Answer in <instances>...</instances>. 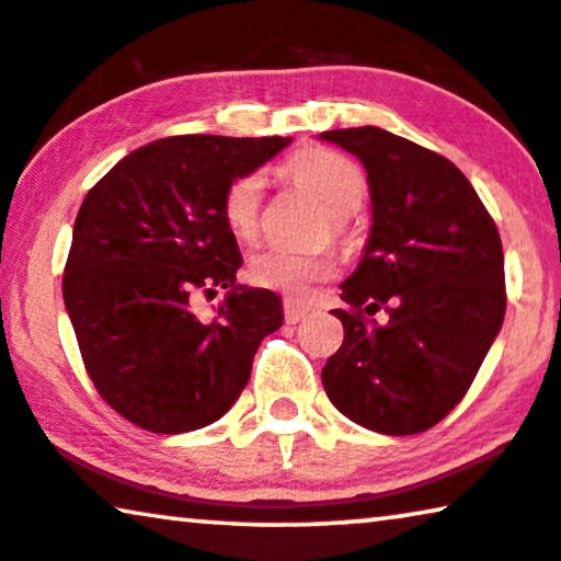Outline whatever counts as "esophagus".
I'll list each match as a JSON object with an SVG mask.
<instances>
[{"instance_id": "1", "label": "esophagus", "mask_w": 561, "mask_h": 561, "mask_svg": "<svg viewBox=\"0 0 561 561\" xmlns=\"http://www.w3.org/2000/svg\"><path fill=\"white\" fill-rule=\"evenodd\" d=\"M307 307L302 302H297V299H284V320L289 322V325H297V322H302L307 318Z\"/></svg>"}]
</instances>
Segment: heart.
Returning a JSON list of instances; mask_svg holds the SVG:
<instances>
[{"mask_svg":"<svg viewBox=\"0 0 561 561\" xmlns=\"http://www.w3.org/2000/svg\"><path fill=\"white\" fill-rule=\"evenodd\" d=\"M284 178L299 191L312 195L330 216V228L341 231L343 218L360 208L368 183L363 170L351 157L325 147H310L297 152L282 168ZM264 178L262 172H247L236 178L224 195V220L239 241H254L259 231V210H262ZM333 274V256L328 251L264 249L251 256L249 277L259 287L305 295L310 284L322 282Z\"/></svg>","mask_w":561,"mask_h":561,"instance_id":"obj_1","label":"heart"}]
</instances>
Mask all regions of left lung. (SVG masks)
Segmentation results:
<instances>
[{
	"instance_id": "left-lung-1",
	"label": "left lung",
	"mask_w": 561,
	"mask_h": 561,
	"mask_svg": "<svg viewBox=\"0 0 561 561\" xmlns=\"http://www.w3.org/2000/svg\"><path fill=\"white\" fill-rule=\"evenodd\" d=\"M366 168L370 231L333 310L345 337L322 368L337 412L416 435L460 404L506 314L503 247L453 162L378 126L322 131ZM378 309L383 323L369 320Z\"/></svg>"
}]
</instances>
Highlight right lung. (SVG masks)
<instances>
[{
  "instance_id": "obj_1",
  "label": "right lung",
  "mask_w": 561,
  "mask_h": 561,
  "mask_svg": "<svg viewBox=\"0 0 561 561\" xmlns=\"http://www.w3.org/2000/svg\"><path fill=\"white\" fill-rule=\"evenodd\" d=\"M289 141L157 139L85 195L62 299L93 386L137 427L180 435L220 420L249 383L259 343L282 328V299L236 282L243 259L224 195ZM218 286L219 318L203 323L192 297Z\"/></svg>"
}]
</instances>
